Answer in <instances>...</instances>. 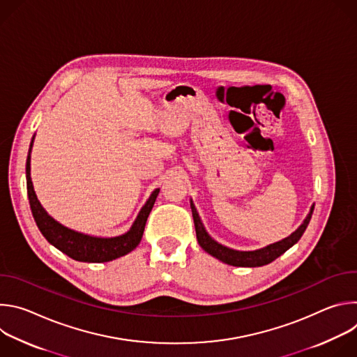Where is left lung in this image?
I'll list each match as a JSON object with an SVG mask.
<instances>
[{"instance_id":"1","label":"left lung","mask_w":357,"mask_h":357,"mask_svg":"<svg viewBox=\"0 0 357 357\" xmlns=\"http://www.w3.org/2000/svg\"><path fill=\"white\" fill-rule=\"evenodd\" d=\"M190 209H192V216H193V222H195L197 243L200 244V247L205 251H208L211 256L216 257L218 260H220L226 264L234 266V267H261V266L270 264L271 261L278 259L281 254H284L288 248H291L302 237L303 231L307 230V227L310 225V220H311L312 212H314V206H312L307 219L303 220V223L299 226V229L295 230L289 237H287L278 243L270 244L261 250L237 251V250H231V248H227V247L219 244L206 233V230H205V227H203L200 218L193 206L192 200H190Z\"/></svg>"}]
</instances>
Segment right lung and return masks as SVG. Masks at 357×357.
<instances>
[{"instance_id":"obj_1","label":"right lung","mask_w":357,"mask_h":357,"mask_svg":"<svg viewBox=\"0 0 357 357\" xmlns=\"http://www.w3.org/2000/svg\"><path fill=\"white\" fill-rule=\"evenodd\" d=\"M31 146H32V142H31ZM29 160H31V155L28 154L26 190H28L29 206L38 229L50 244L55 245L62 252H65L70 259L76 261H84V263H106V261L116 260L121 256H126L127 252L132 251L139 244L148 215L152 211V206H154L160 189H155L152 192L144 208L138 213L130 231H127L123 236L112 237V238L91 237L62 226L45 212V209L40 206L39 200L36 199V195L32 186V181L29 176V171H31Z\"/></svg>"}]
</instances>
